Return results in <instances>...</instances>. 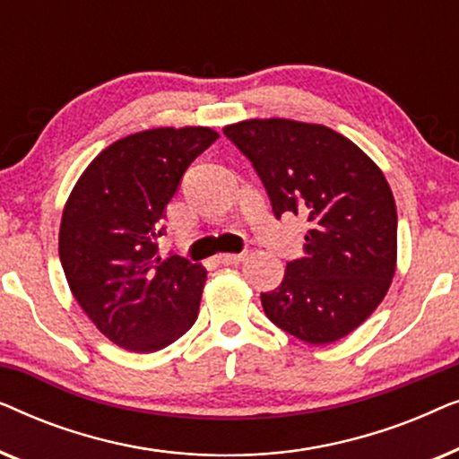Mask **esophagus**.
<instances>
[{
	"label": "esophagus",
	"mask_w": 459,
	"mask_h": 459,
	"mask_svg": "<svg viewBox=\"0 0 459 459\" xmlns=\"http://www.w3.org/2000/svg\"><path fill=\"white\" fill-rule=\"evenodd\" d=\"M244 253H238V255H234V253H225V255H219L217 256V261L221 263V265H236V263H240V261H244Z\"/></svg>",
	"instance_id": "esophagus-1"
}]
</instances>
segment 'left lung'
<instances>
[{"instance_id": "left-lung-1", "label": "left lung", "mask_w": 459, "mask_h": 459, "mask_svg": "<svg viewBox=\"0 0 459 459\" xmlns=\"http://www.w3.org/2000/svg\"><path fill=\"white\" fill-rule=\"evenodd\" d=\"M223 134L247 159L275 219H307L303 259L261 294L265 316L311 344L341 341L372 316L397 263V206L385 175L353 142L324 125L253 118Z\"/></svg>"}]
</instances>
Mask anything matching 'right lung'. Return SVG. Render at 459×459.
Wrapping results in <instances>:
<instances>
[{"instance_id": "obj_1", "label": "right lung", "mask_w": 459, "mask_h": 459, "mask_svg": "<svg viewBox=\"0 0 459 459\" xmlns=\"http://www.w3.org/2000/svg\"><path fill=\"white\" fill-rule=\"evenodd\" d=\"M217 137L209 127L127 135L91 160L68 196L62 269L81 309L118 347L154 353L196 322L206 272L179 255L162 261L156 238L187 167Z\"/></svg>"}]
</instances>
